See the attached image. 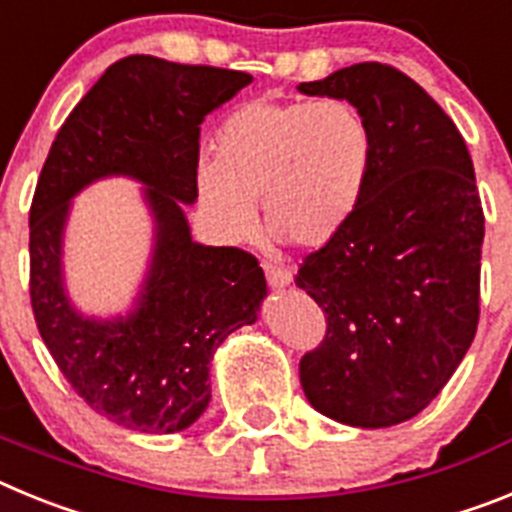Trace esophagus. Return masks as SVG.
Returning a JSON list of instances; mask_svg holds the SVG:
<instances>
[{
  "instance_id": "34e87169",
  "label": "esophagus",
  "mask_w": 512,
  "mask_h": 512,
  "mask_svg": "<svg viewBox=\"0 0 512 512\" xmlns=\"http://www.w3.org/2000/svg\"><path fill=\"white\" fill-rule=\"evenodd\" d=\"M264 271H266V282H269L274 289H282L287 287V284H292V271L284 269V266L264 264Z\"/></svg>"
}]
</instances>
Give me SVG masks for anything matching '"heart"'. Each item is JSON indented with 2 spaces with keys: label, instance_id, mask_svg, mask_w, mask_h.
<instances>
[{
  "label": "heart",
  "instance_id": "heart-1",
  "mask_svg": "<svg viewBox=\"0 0 512 512\" xmlns=\"http://www.w3.org/2000/svg\"><path fill=\"white\" fill-rule=\"evenodd\" d=\"M377 140L359 104L343 97L251 99L217 130L215 158L197 174L200 202L228 243L256 230L320 248L346 230L372 179Z\"/></svg>",
  "mask_w": 512,
  "mask_h": 512
}]
</instances>
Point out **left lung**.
Listing matches in <instances>:
<instances>
[{
    "instance_id": "obj_1",
    "label": "left lung",
    "mask_w": 512,
    "mask_h": 512,
    "mask_svg": "<svg viewBox=\"0 0 512 512\" xmlns=\"http://www.w3.org/2000/svg\"><path fill=\"white\" fill-rule=\"evenodd\" d=\"M359 104L377 140L372 179L338 238L297 271L325 312V338L302 356L318 413L387 428L443 390L477 333L485 215L454 120L402 71L354 63L300 84Z\"/></svg>"
}]
</instances>
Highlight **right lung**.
Wrapping results in <instances>:
<instances>
[{
    "label": "right lung",
    "mask_w": 512,
    "mask_h": 512,
    "mask_svg": "<svg viewBox=\"0 0 512 512\" xmlns=\"http://www.w3.org/2000/svg\"><path fill=\"white\" fill-rule=\"evenodd\" d=\"M253 76L156 56L112 63L53 140L30 207V302L40 336L76 395L140 433L184 431L210 402L215 348L256 323L266 279L251 253L192 241L200 125ZM104 175L147 184L154 253L136 307L87 319L62 284L70 200Z\"/></svg>",
    "instance_id": "right-lung-1"
}]
</instances>
